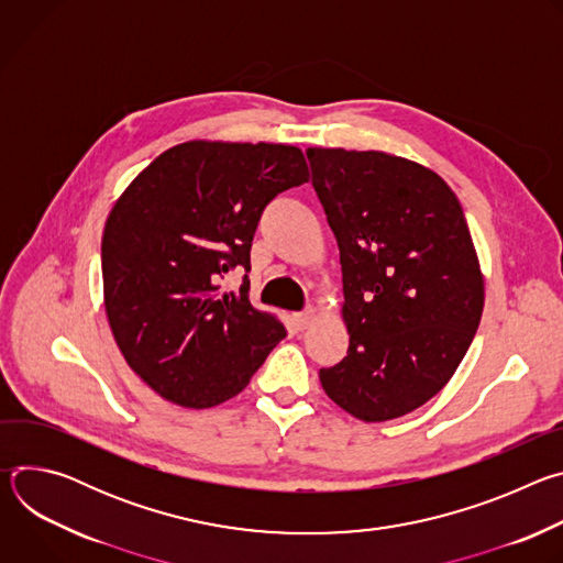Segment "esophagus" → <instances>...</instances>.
I'll return each instance as SVG.
<instances>
[{
	"label": "esophagus",
	"instance_id": "esophagus-1",
	"mask_svg": "<svg viewBox=\"0 0 563 563\" xmlns=\"http://www.w3.org/2000/svg\"><path fill=\"white\" fill-rule=\"evenodd\" d=\"M313 316H316V311H313L311 307H307L305 311H298V313H294V323H296V328H298V330H305V328H309V325L313 323Z\"/></svg>",
	"mask_w": 563,
	"mask_h": 563
}]
</instances>
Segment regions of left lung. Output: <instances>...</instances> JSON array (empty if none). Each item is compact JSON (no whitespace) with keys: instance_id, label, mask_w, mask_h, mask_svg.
<instances>
[{"instance_id":"left-lung-1","label":"left lung","mask_w":563,"mask_h":563,"mask_svg":"<svg viewBox=\"0 0 563 563\" xmlns=\"http://www.w3.org/2000/svg\"><path fill=\"white\" fill-rule=\"evenodd\" d=\"M336 235L347 356L318 372L325 394L376 423L430 400L463 361L484 311L472 235L452 189L383 151L307 148Z\"/></svg>"}]
</instances>
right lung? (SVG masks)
Instances as JSON below:
<instances>
[{
  "label": "right lung",
  "mask_w": 563,
  "mask_h": 563,
  "mask_svg": "<svg viewBox=\"0 0 563 563\" xmlns=\"http://www.w3.org/2000/svg\"><path fill=\"white\" fill-rule=\"evenodd\" d=\"M309 180L287 144L185 142L126 187L102 235L107 316L129 367L183 408L243 391L287 336L250 302V252L265 207ZM245 268L238 292L219 280Z\"/></svg>",
  "instance_id": "right-lung-1"
}]
</instances>
